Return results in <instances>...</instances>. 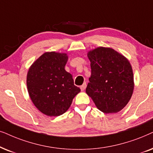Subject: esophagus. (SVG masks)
Wrapping results in <instances>:
<instances>
[{"label":"esophagus","instance_id":"esophagus-1","mask_svg":"<svg viewBox=\"0 0 153 153\" xmlns=\"http://www.w3.org/2000/svg\"><path fill=\"white\" fill-rule=\"evenodd\" d=\"M86 86H87L86 82H84V83H83V85H81V86H80V89H81V91H84L85 89V88H86Z\"/></svg>","mask_w":153,"mask_h":153}]
</instances>
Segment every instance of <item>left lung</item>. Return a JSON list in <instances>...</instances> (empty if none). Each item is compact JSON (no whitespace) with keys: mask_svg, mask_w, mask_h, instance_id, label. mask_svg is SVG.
I'll use <instances>...</instances> for the list:
<instances>
[{"mask_svg":"<svg viewBox=\"0 0 153 153\" xmlns=\"http://www.w3.org/2000/svg\"><path fill=\"white\" fill-rule=\"evenodd\" d=\"M91 73L86 93L105 113L120 111L129 102L134 90L131 64L112 48L100 47L87 54Z\"/></svg>","mask_w":153,"mask_h":153,"instance_id":"8db88e82","label":"left lung"}]
</instances>
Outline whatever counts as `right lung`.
I'll use <instances>...</instances> for the list:
<instances>
[{
  "label": "right lung",
  "instance_id": "add662e5",
  "mask_svg": "<svg viewBox=\"0 0 153 153\" xmlns=\"http://www.w3.org/2000/svg\"><path fill=\"white\" fill-rule=\"evenodd\" d=\"M67 61L66 54L46 52L28 70L26 84L30 99L40 112L50 117L64 114L80 91L72 75L65 71Z\"/></svg>",
  "mask_w": 153,
  "mask_h": 153
}]
</instances>
